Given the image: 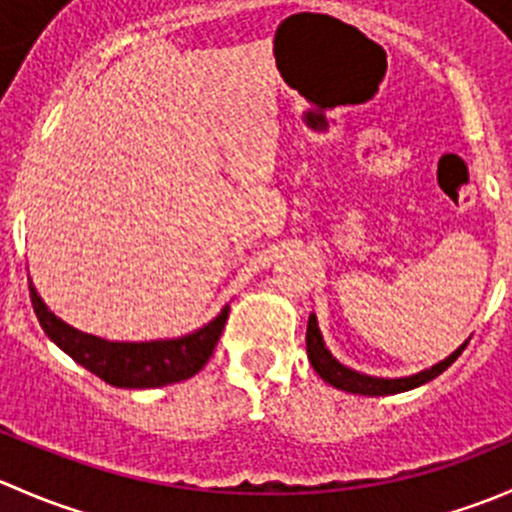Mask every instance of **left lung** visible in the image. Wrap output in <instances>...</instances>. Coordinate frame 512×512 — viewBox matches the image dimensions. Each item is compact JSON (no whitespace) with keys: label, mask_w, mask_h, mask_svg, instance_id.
I'll return each instance as SVG.
<instances>
[{"label":"left lung","mask_w":512,"mask_h":512,"mask_svg":"<svg viewBox=\"0 0 512 512\" xmlns=\"http://www.w3.org/2000/svg\"><path fill=\"white\" fill-rule=\"evenodd\" d=\"M463 349H466V344H463L461 349H456L448 359H443L441 364L431 366V369L421 371V374L406 376V379H376V376H366V374H359V371L347 369V366H342L332 354H329V349L324 347L322 342V334H319L317 317H314V314L309 317V324H307V354H309V361H312L314 371H317L327 384L337 386V389L342 391H349V394H361V396H386V394H399V391L416 389V386L426 384V381L436 379L438 374H443V371H446L448 366L461 356Z\"/></svg>","instance_id":"left-lung-1"}]
</instances>
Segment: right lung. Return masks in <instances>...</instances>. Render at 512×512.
Returning <instances> with one entry per match:
<instances>
[{
  "instance_id": "add662e5",
  "label": "right lung",
  "mask_w": 512,
  "mask_h": 512,
  "mask_svg": "<svg viewBox=\"0 0 512 512\" xmlns=\"http://www.w3.org/2000/svg\"><path fill=\"white\" fill-rule=\"evenodd\" d=\"M29 297H32L36 319L46 337H51L56 347L64 349L84 369L118 389H156V386H168L198 374L218 347L227 312H230V307H225L208 327L180 339L136 344L106 342L61 322L54 312L46 309L32 282H29Z\"/></svg>"
}]
</instances>
